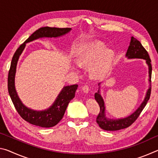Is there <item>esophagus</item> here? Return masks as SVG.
Wrapping results in <instances>:
<instances>
[{"instance_id":"esophagus-1","label":"esophagus","mask_w":158,"mask_h":158,"mask_svg":"<svg viewBox=\"0 0 158 158\" xmlns=\"http://www.w3.org/2000/svg\"><path fill=\"white\" fill-rule=\"evenodd\" d=\"M82 90L84 93H88L89 91V85H84V86L82 87Z\"/></svg>"}]
</instances>
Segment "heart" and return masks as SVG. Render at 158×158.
I'll return each mask as SVG.
<instances>
[{"instance_id":"heart-1","label":"heart","mask_w":158,"mask_h":158,"mask_svg":"<svg viewBox=\"0 0 158 158\" xmlns=\"http://www.w3.org/2000/svg\"><path fill=\"white\" fill-rule=\"evenodd\" d=\"M106 49V47L103 43L100 42H95L80 53L77 59V64L80 67H86L92 65L98 58H100L105 52ZM112 56H113V53L111 52H106L99 60L97 65L93 68L92 71L93 75L94 77L100 75L107 68Z\"/></svg>"}]
</instances>
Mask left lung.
<instances>
[{
  "label": "left lung",
  "mask_w": 158,
  "mask_h": 158,
  "mask_svg": "<svg viewBox=\"0 0 158 158\" xmlns=\"http://www.w3.org/2000/svg\"><path fill=\"white\" fill-rule=\"evenodd\" d=\"M126 56L128 58H143V59H145L148 65L150 78L149 81H151V79L152 74V66L151 63V58H150L148 53L145 49V48L142 46L141 42L137 40V39L135 38L134 37H131L130 44L127 51ZM100 84H99V85ZM151 93V87H150L148 91L146 93V95L143 102L141 103L139 107L132 114H131L130 116L128 117L124 118L113 120L107 118L105 116V103H104L103 99L101 97L100 92H99L98 90V93H95V99L96 101L98 102L99 105H100V112H99L97 118H96V122H97V123L99 125V126H100L102 129L107 131H116L128 127L137 119V118L139 116L141 111H142L143 108L145 107V106L146 105L147 102H148V101L150 99Z\"/></svg>",
  "instance_id": "1"
}]
</instances>
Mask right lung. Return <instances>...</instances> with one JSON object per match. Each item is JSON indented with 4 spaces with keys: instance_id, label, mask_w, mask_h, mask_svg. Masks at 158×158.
Instances as JSON below:
<instances>
[{
    "instance_id": "right-lung-1",
    "label": "right lung",
    "mask_w": 158,
    "mask_h": 158,
    "mask_svg": "<svg viewBox=\"0 0 158 158\" xmlns=\"http://www.w3.org/2000/svg\"><path fill=\"white\" fill-rule=\"evenodd\" d=\"M71 30L70 28H52L42 27L37 29L26 40L21 44L16 50L13 56L7 78V88L11 100L16 110L23 120L31 124L42 127H51L55 126L63 118L69 102L75 96V92L78 85H68L63 88L58 96L53 105L47 110L37 111L32 110L24 106L19 98L15 87V76L19 57L22 53L26 43L31 42L40 37H56L65 35Z\"/></svg>"
}]
</instances>
